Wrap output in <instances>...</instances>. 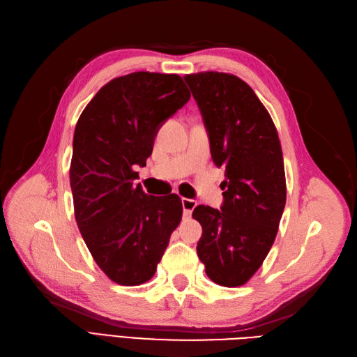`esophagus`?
<instances>
[{
	"label": "esophagus",
	"mask_w": 357,
	"mask_h": 357,
	"mask_svg": "<svg viewBox=\"0 0 357 357\" xmlns=\"http://www.w3.org/2000/svg\"><path fill=\"white\" fill-rule=\"evenodd\" d=\"M197 201L195 199H189V198H183L181 199V205H183V213H185L186 218H190V214L193 211V208L197 207Z\"/></svg>",
	"instance_id": "obj_1"
}]
</instances>
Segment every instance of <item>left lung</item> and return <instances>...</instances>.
<instances>
[{"label": "left lung", "instance_id": "obj_1", "mask_svg": "<svg viewBox=\"0 0 357 357\" xmlns=\"http://www.w3.org/2000/svg\"><path fill=\"white\" fill-rule=\"evenodd\" d=\"M208 132L214 164L225 167L220 210L198 205L197 252L205 273L225 287L245 284L273 247L286 204L283 152L271 116L234 74H186Z\"/></svg>", "mask_w": 357, "mask_h": 357}]
</instances>
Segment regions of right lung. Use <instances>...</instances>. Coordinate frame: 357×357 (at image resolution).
Instances as JSON below:
<instances>
[{
  "label": "right lung",
  "mask_w": 357,
  "mask_h": 357,
  "mask_svg": "<svg viewBox=\"0 0 357 357\" xmlns=\"http://www.w3.org/2000/svg\"><path fill=\"white\" fill-rule=\"evenodd\" d=\"M189 98L177 74L131 73L104 84L75 125V222L93 261L117 284L149 282L181 220L180 197L146 195L134 167L146 165L159 128Z\"/></svg>",
  "instance_id": "obj_1"
}]
</instances>
